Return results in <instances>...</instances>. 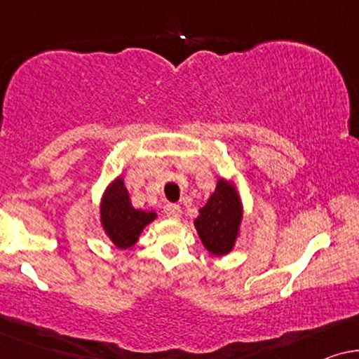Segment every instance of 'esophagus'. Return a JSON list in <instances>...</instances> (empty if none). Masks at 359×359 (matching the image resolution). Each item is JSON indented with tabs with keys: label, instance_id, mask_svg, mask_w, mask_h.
<instances>
[{
	"label": "esophagus",
	"instance_id": "esophagus-1",
	"mask_svg": "<svg viewBox=\"0 0 359 359\" xmlns=\"http://www.w3.org/2000/svg\"><path fill=\"white\" fill-rule=\"evenodd\" d=\"M164 213L168 215V218L170 219H179L182 216V208L177 203H168L164 206Z\"/></svg>",
	"mask_w": 359,
	"mask_h": 359
}]
</instances>
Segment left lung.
Segmentation results:
<instances>
[{"instance_id": "left-lung-1", "label": "left lung", "mask_w": 359, "mask_h": 359, "mask_svg": "<svg viewBox=\"0 0 359 359\" xmlns=\"http://www.w3.org/2000/svg\"><path fill=\"white\" fill-rule=\"evenodd\" d=\"M244 206L234 180L219 177L216 189L210 195L203 208L198 210V216L194 219V226L201 244L211 255H228L236 247L237 237L241 236Z\"/></svg>"}]
</instances>
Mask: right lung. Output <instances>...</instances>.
<instances>
[{"label":"right lung","instance_id":"add662e5","mask_svg":"<svg viewBox=\"0 0 359 359\" xmlns=\"http://www.w3.org/2000/svg\"><path fill=\"white\" fill-rule=\"evenodd\" d=\"M158 218L156 211L138 210L131 205L122 175L105 187L99 203V219L104 234L118 249H130L140 241L141 232Z\"/></svg>","mask_w":359,"mask_h":359}]
</instances>
